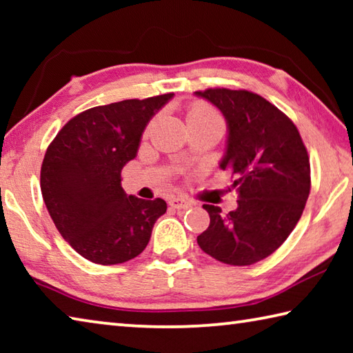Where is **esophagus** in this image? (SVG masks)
Listing matches in <instances>:
<instances>
[{"mask_svg": "<svg viewBox=\"0 0 353 353\" xmlns=\"http://www.w3.org/2000/svg\"><path fill=\"white\" fill-rule=\"evenodd\" d=\"M170 205L172 208H176V210H187V208L191 207V202L188 199L179 198V196H177V198L170 199Z\"/></svg>", "mask_w": 353, "mask_h": 353, "instance_id": "obj_1", "label": "esophagus"}]
</instances>
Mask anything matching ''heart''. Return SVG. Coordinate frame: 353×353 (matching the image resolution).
Here are the masks:
<instances>
[{
	"instance_id": "heart-1",
	"label": "heart",
	"mask_w": 353,
	"mask_h": 353,
	"mask_svg": "<svg viewBox=\"0 0 353 353\" xmlns=\"http://www.w3.org/2000/svg\"><path fill=\"white\" fill-rule=\"evenodd\" d=\"M188 124L191 123H202V121H221L218 113L213 109H210L208 105H194L193 109L188 112L187 117Z\"/></svg>"
}]
</instances>
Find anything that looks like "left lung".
<instances>
[{
  "instance_id": "obj_1",
  "label": "left lung",
  "mask_w": 353,
  "mask_h": 353,
  "mask_svg": "<svg viewBox=\"0 0 353 353\" xmlns=\"http://www.w3.org/2000/svg\"><path fill=\"white\" fill-rule=\"evenodd\" d=\"M223 113L227 140L221 170L236 181V208L223 214L204 204L210 225L199 248L232 266L266 259L290 236L310 194V162L297 128L276 105L246 90L194 92Z\"/></svg>"
}]
</instances>
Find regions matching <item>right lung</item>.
Returning <instances> with one entry per match:
<instances>
[{
  "instance_id": "add662e5",
  "label": "right lung",
  "mask_w": 353,
  "mask_h": 353,
  "mask_svg": "<svg viewBox=\"0 0 353 353\" xmlns=\"http://www.w3.org/2000/svg\"><path fill=\"white\" fill-rule=\"evenodd\" d=\"M172 97L93 107L70 119L48 148L40 172L45 205L83 259L118 265L148 246L166 202L126 194L121 171L137 157L149 121Z\"/></svg>"
}]
</instances>
